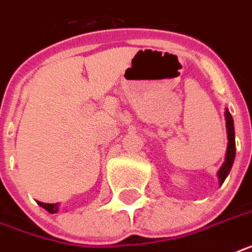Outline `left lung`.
Returning <instances> with one entry per match:
<instances>
[{
  "label": "left lung",
  "mask_w": 252,
  "mask_h": 252,
  "mask_svg": "<svg viewBox=\"0 0 252 252\" xmlns=\"http://www.w3.org/2000/svg\"><path fill=\"white\" fill-rule=\"evenodd\" d=\"M225 120H226V133H228V149H226L225 161L221 165V168L219 169V181L220 185L224 183V180L226 179V176L230 172L233 161L236 158V136H234V124H233V118L230 115L229 110H225Z\"/></svg>",
  "instance_id": "1"
}]
</instances>
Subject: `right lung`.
Returning a JSON list of instances; mask_svg holds the SVG:
<instances>
[{
  "instance_id": "1",
  "label": "right lung",
  "mask_w": 252,
  "mask_h": 252,
  "mask_svg": "<svg viewBox=\"0 0 252 252\" xmlns=\"http://www.w3.org/2000/svg\"><path fill=\"white\" fill-rule=\"evenodd\" d=\"M41 207H44L46 211H49L50 214H55L58 211V203H44V202H38Z\"/></svg>"
}]
</instances>
